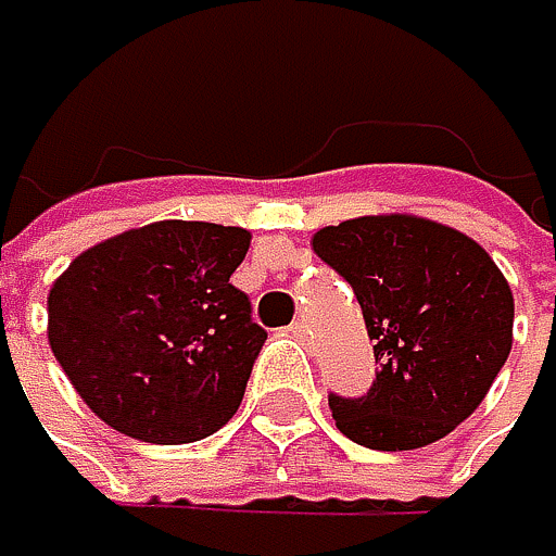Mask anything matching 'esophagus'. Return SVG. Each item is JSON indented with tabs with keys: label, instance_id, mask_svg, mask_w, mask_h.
I'll list each match as a JSON object with an SVG mask.
<instances>
[{
	"label": "esophagus",
	"instance_id": "34e87169",
	"mask_svg": "<svg viewBox=\"0 0 556 556\" xmlns=\"http://www.w3.org/2000/svg\"><path fill=\"white\" fill-rule=\"evenodd\" d=\"M288 333H291V337H294V340H301V343H304V340H307V333H311V330H307V324H304V320H294V324H291V327H288Z\"/></svg>",
	"mask_w": 556,
	"mask_h": 556
}]
</instances>
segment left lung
Returning <instances> with one entry per match:
<instances>
[{
    "mask_svg": "<svg viewBox=\"0 0 556 556\" xmlns=\"http://www.w3.org/2000/svg\"><path fill=\"white\" fill-rule=\"evenodd\" d=\"M354 288L374 357L367 396H330L337 429L380 452L422 448L465 422L511 354L515 298L475 239L419 216H361L311 239Z\"/></svg>",
    "mask_w": 556,
    "mask_h": 556,
    "instance_id": "left-lung-1",
    "label": "left lung"
}]
</instances>
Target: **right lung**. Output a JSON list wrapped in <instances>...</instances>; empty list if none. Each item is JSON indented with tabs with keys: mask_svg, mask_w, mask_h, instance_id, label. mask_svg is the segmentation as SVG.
<instances>
[{
	"mask_svg": "<svg viewBox=\"0 0 556 556\" xmlns=\"http://www.w3.org/2000/svg\"><path fill=\"white\" fill-rule=\"evenodd\" d=\"M252 236L163 219L81 252L48 291V343L111 429L182 445L239 409L268 333L229 278Z\"/></svg>",
	"mask_w": 556,
	"mask_h": 556,
	"instance_id": "add662e5",
	"label": "right lung"
}]
</instances>
